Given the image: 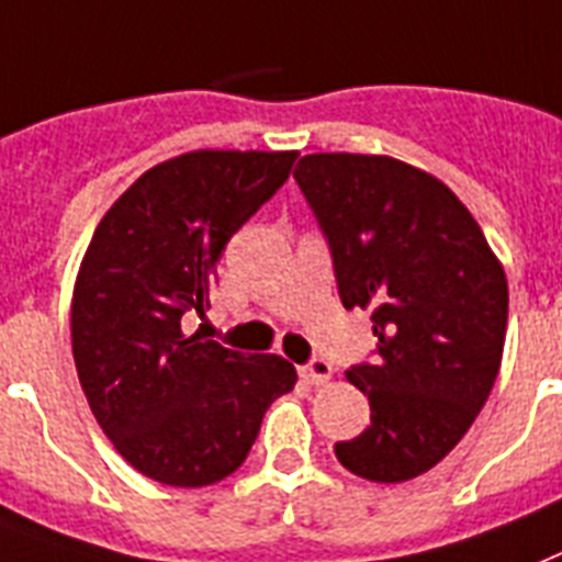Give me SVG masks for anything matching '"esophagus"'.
I'll return each mask as SVG.
<instances>
[{
	"label": "esophagus",
	"instance_id": "1",
	"mask_svg": "<svg viewBox=\"0 0 562 562\" xmlns=\"http://www.w3.org/2000/svg\"><path fill=\"white\" fill-rule=\"evenodd\" d=\"M300 375H303L308 384H328V381H331V363L323 358H314L300 369Z\"/></svg>",
	"mask_w": 562,
	"mask_h": 562
}]
</instances>
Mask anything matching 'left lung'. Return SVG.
<instances>
[{"label": "left lung", "instance_id": "8db88e82", "mask_svg": "<svg viewBox=\"0 0 562 562\" xmlns=\"http://www.w3.org/2000/svg\"><path fill=\"white\" fill-rule=\"evenodd\" d=\"M346 308H372L378 358L346 378L372 424L337 441L346 471L407 482L476 422L503 363L508 280L482 227L430 172L390 155L314 153L294 170Z\"/></svg>", "mask_w": 562, "mask_h": 562}]
</instances>
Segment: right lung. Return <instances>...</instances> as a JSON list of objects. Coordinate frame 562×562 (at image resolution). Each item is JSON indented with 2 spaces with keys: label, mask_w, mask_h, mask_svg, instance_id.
<instances>
[{
  "label": "right lung",
  "mask_w": 562,
  "mask_h": 562,
  "mask_svg": "<svg viewBox=\"0 0 562 562\" xmlns=\"http://www.w3.org/2000/svg\"><path fill=\"white\" fill-rule=\"evenodd\" d=\"M296 153L195 149L147 170L106 210L71 296V352L91 413L144 476H231L271 401L294 390L280 355H245L184 317L210 308L231 236L289 181Z\"/></svg>",
  "instance_id": "add662e5"
}]
</instances>
